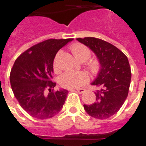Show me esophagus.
<instances>
[{
	"instance_id": "1",
	"label": "esophagus",
	"mask_w": 146,
	"mask_h": 146,
	"mask_svg": "<svg viewBox=\"0 0 146 146\" xmlns=\"http://www.w3.org/2000/svg\"><path fill=\"white\" fill-rule=\"evenodd\" d=\"M76 91H77L79 93V94H82L83 92H85V88H77V89H76Z\"/></svg>"
}]
</instances>
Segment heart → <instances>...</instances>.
<instances>
[{"label": "heart", "mask_w": 146, "mask_h": 146, "mask_svg": "<svg viewBox=\"0 0 146 146\" xmlns=\"http://www.w3.org/2000/svg\"><path fill=\"white\" fill-rule=\"evenodd\" d=\"M71 50L74 57L82 62L87 61L91 55L89 48L82 44L75 43L72 44L71 46ZM60 54L61 51L58 52L53 62L54 69L56 72L59 70L58 58ZM87 68L92 74H98L101 68L100 63L97 59H91L87 62ZM88 81V76L87 73L84 72H76V71H67L61 74L59 78L60 85L62 87L67 88H76L82 87Z\"/></svg>", "instance_id": "heart-1"}]
</instances>
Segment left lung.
Returning <instances> with one entry per match:
<instances>
[{"label": "left lung", "instance_id": "8db88e82", "mask_svg": "<svg viewBox=\"0 0 146 146\" xmlns=\"http://www.w3.org/2000/svg\"><path fill=\"white\" fill-rule=\"evenodd\" d=\"M77 40L95 54L101 66L92 83L99 88L95 92L96 102L84 105V108L93 118L108 119L118 112L128 96L131 77L128 58L115 46L98 38Z\"/></svg>", "mask_w": 146, "mask_h": 146}]
</instances>
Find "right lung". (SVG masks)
<instances>
[{
    "label": "right lung",
    "instance_id": "1",
    "mask_svg": "<svg viewBox=\"0 0 146 146\" xmlns=\"http://www.w3.org/2000/svg\"><path fill=\"white\" fill-rule=\"evenodd\" d=\"M72 40L48 39L37 44L21 54L13 65L10 74L12 91L21 108L35 119L52 118L63 107L68 91L53 92L56 85L51 81L53 62L57 52Z\"/></svg>",
    "mask_w": 146,
    "mask_h": 146
}]
</instances>
